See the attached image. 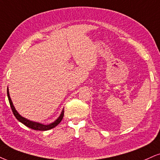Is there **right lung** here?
I'll list each match as a JSON object with an SVG mask.
<instances>
[{
	"instance_id": "1",
	"label": "right lung",
	"mask_w": 160,
	"mask_h": 160,
	"mask_svg": "<svg viewBox=\"0 0 160 160\" xmlns=\"http://www.w3.org/2000/svg\"><path fill=\"white\" fill-rule=\"evenodd\" d=\"M7 96H8V99H9V104H10V107L12 108V113L14 114V116H15V118L18 120L19 122H21V123H23V125L27 126L29 128H32L33 130H36V131H48V130L52 129V128H55L56 126H57L60 123L61 121H62L63 117H64V110L62 111V113L60 114L59 117L57 119L56 121L52 122V123L49 124V125H43V124L38 123V122H32L30 121V120L26 119V118L21 116L20 114L18 113L17 110H15V107H14L12 102L10 96H9V90L7 88Z\"/></svg>"
}]
</instances>
